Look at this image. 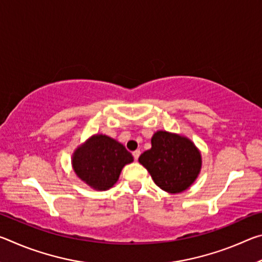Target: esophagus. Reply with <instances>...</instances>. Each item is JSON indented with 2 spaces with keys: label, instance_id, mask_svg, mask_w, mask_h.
<instances>
[{
  "label": "esophagus",
  "instance_id": "1",
  "mask_svg": "<svg viewBox=\"0 0 262 262\" xmlns=\"http://www.w3.org/2000/svg\"><path fill=\"white\" fill-rule=\"evenodd\" d=\"M140 155H141V151H140V150H135V151H133V156H134V158H135V159H139Z\"/></svg>",
  "mask_w": 262,
  "mask_h": 262
}]
</instances>
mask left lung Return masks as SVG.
<instances>
[{
  "label": "left lung",
  "mask_w": 262,
  "mask_h": 262,
  "mask_svg": "<svg viewBox=\"0 0 262 262\" xmlns=\"http://www.w3.org/2000/svg\"><path fill=\"white\" fill-rule=\"evenodd\" d=\"M139 162L147 168L159 188L167 193H181L198 179L202 156L187 136L157 130L151 137V149L141 155Z\"/></svg>",
  "instance_id": "8db88e82"
}]
</instances>
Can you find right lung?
Masks as SVG:
<instances>
[{"label": "right lung", "mask_w": 262, "mask_h": 262, "mask_svg": "<svg viewBox=\"0 0 262 262\" xmlns=\"http://www.w3.org/2000/svg\"><path fill=\"white\" fill-rule=\"evenodd\" d=\"M134 161L120 142L95 134L75 149L72 166L84 184L95 190H107L117 184L122 168Z\"/></svg>", "instance_id": "1"}]
</instances>
